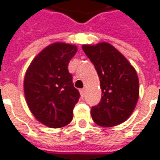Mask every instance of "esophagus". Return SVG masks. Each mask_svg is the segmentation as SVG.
I'll use <instances>...</instances> for the list:
<instances>
[{
  "label": "esophagus",
  "mask_w": 160,
  "mask_h": 160,
  "mask_svg": "<svg viewBox=\"0 0 160 160\" xmlns=\"http://www.w3.org/2000/svg\"><path fill=\"white\" fill-rule=\"evenodd\" d=\"M80 95H81V97L83 98L84 96H85V89H81L80 90Z\"/></svg>",
  "instance_id": "obj_1"
}]
</instances>
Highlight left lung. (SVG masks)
Masks as SVG:
<instances>
[{
	"mask_svg": "<svg viewBox=\"0 0 160 160\" xmlns=\"http://www.w3.org/2000/svg\"><path fill=\"white\" fill-rule=\"evenodd\" d=\"M82 49L98 72L102 97L91 108V117L101 127L124 122L136 107L139 86L135 69L112 45L101 42Z\"/></svg>",
	"mask_w": 160,
	"mask_h": 160,
	"instance_id": "left-lung-1",
	"label": "left lung"
}]
</instances>
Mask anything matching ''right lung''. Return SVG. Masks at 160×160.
I'll use <instances>...</instances> for the list:
<instances>
[{
  "mask_svg": "<svg viewBox=\"0 0 160 160\" xmlns=\"http://www.w3.org/2000/svg\"><path fill=\"white\" fill-rule=\"evenodd\" d=\"M76 52L74 45L53 43L36 56L25 74L24 93L29 108L48 127H64L72 120L80 95L68 65Z\"/></svg>",
  "mask_w": 160,
  "mask_h": 160,
  "instance_id": "obj_1",
  "label": "right lung"
}]
</instances>
